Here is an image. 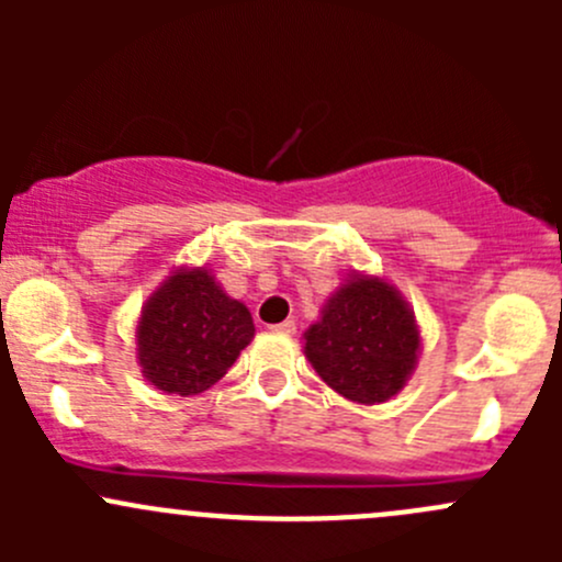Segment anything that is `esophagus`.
<instances>
[{"instance_id": "1", "label": "esophagus", "mask_w": 562, "mask_h": 562, "mask_svg": "<svg viewBox=\"0 0 562 562\" xmlns=\"http://www.w3.org/2000/svg\"><path fill=\"white\" fill-rule=\"evenodd\" d=\"M271 331H277V334H293V331H296V323H293V321L274 323V326H271Z\"/></svg>"}]
</instances>
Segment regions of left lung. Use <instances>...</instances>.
I'll return each instance as SVG.
<instances>
[{"label":"left lung","mask_w":562,"mask_h":562,"mask_svg":"<svg viewBox=\"0 0 562 562\" xmlns=\"http://www.w3.org/2000/svg\"><path fill=\"white\" fill-rule=\"evenodd\" d=\"M304 353L334 391L375 405L405 386L416 364L418 331L394 288L353 277L328 299L321 323L307 331Z\"/></svg>","instance_id":"obj_1"}]
</instances>
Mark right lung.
<instances>
[{"mask_svg": "<svg viewBox=\"0 0 562 562\" xmlns=\"http://www.w3.org/2000/svg\"><path fill=\"white\" fill-rule=\"evenodd\" d=\"M252 315L225 296L206 269L179 271L146 304L138 359L168 394H201L220 381L252 339Z\"/></svg>", "mask_w": 562, "mask_h": 562, "instance_id": "right-lung-1", "label": "right lung"}]
</instances>
